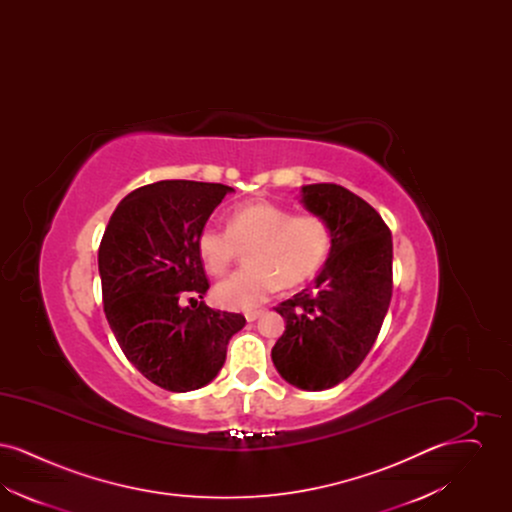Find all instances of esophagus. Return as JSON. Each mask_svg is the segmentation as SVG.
Returning <instances> with one entry per match:
<instances>
[{"mask_svg":"<svg viewBox=\"0 0 512 512\" xmlns=\"http://www.w3.org/2000/svg\"><path fill=\"white\" fill-rule=\"evenodd\" d=\"M265 311H247L245 313V320L247 322H253V320H257V318L261 317Z\"/></svg>","mask_w":512,"mask_h":512,"instance_id":"obj_1","label":"esophagus"}]
</instances>
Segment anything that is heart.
<instances>
[{"label": "heart", "mask_w": 512, "mask_h": 512, "mask_svg": "<svg viewBox=\"0 0 512 512\" xmlns=\"http://www.w3.org/2000/svg\"><path fill=\"white\" fill-rule=\"evenodd\" d=\"M332 245L328 222L318 215H292L270 201L238 205L228 228L207 224L197 236V255L211 274H222L249 249V267L215 286V299L226 309L249 311L265 303L278 286L295 288L324 265Z\"/></svg>", "instance_id": "b5f03b06"}]
</instances>
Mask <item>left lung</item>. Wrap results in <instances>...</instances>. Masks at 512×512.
<instances>
[{
	"instance_id": "1",
	"label": "left lung",
	"mask_w": 512,
	"mask_h": 512,
	"mask_svg": "<svg viewBox=\"0 0 512 512\" xmlns=\"http://www.w3.org/2000/svg\"><path fill=\"white\" fill-rule=\"evenodd\" d=\"M303 207L328 222L332 245L315 284L276 307L286 330L272 347L295 388L338 386L365 361L391 301L390 228L365 199L338 184L301 188Z\"/></svg>"
}]
</instances>
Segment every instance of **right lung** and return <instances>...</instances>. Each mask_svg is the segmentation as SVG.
Segmentation results:
<instances>
[{"label": "right lung", "mask_w": 512, "mask_h": 512, "mask_svg": "<svg viewBox=\"0 0 512 512\" xmlns=\"http://www.w3.org/2000/svg\"><path fill=\"white\" fill-rule=\"evenodd\" d=\"M234 188L161 180L126 195L111 215L98 253L103 311L126 359L169 391L207 386L226 361V345L245 326L238 313L203 299L209 282L197 236ZM195 305L184 308L181 299Z\"/></svg>", "instance_id": "obj_1"}]
</instances>
